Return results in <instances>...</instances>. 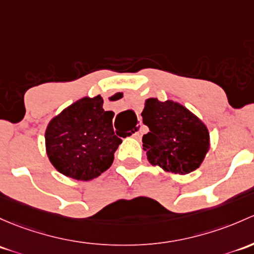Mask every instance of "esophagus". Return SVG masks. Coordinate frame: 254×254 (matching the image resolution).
Returning <instances> with one entry per match:
<instances>
[{
	"mask_svg": "<svg viewBox=\"0 0 254 254\" xmlns=\"http://www.w3.org/2000/svg\"><path fill=\"white\" fill-rule=\"evenodd\" d=\"M141 129H142V124H137L136 125V127H135V132L134 134H132V136H134V137H140V135H141Z\"/></svg>",
	"mask_w": 254,
	"mask_h": 254,
	"instance_id": "obj_1",
	"label": "esophagus"
}]
</instances>
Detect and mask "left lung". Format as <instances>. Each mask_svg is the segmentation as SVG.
Masks as SVG:
<instances>
[{"instance_id":"1","label":"left lung","mask_w":254,"mask_h":254,"mask_svg":"<svg viewBox=\"0 0 254 254\" xmlns=\"http://www.w3.org/2000/svg\"><path fill=\"white\" fill-rule=\"evenodd\" d=\"M141 116L149 127L142 142L152 165L181 175L201 165L209 148V134L188 108L173 101L148 98Z\"/></svg>"}]
</instances>
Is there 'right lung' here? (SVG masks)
<instances>
[{"label":"right lung","instance_id":"obj_1","mask_svg":"<svg viewBox=\"0 0 254 254\" xmlns=\"http://www.w3.org/2000/svg\"><path fill=\"white\" fill-rule=\"evenodd\" d=\"M114 113L100 95L76 101L50 122L45 134L53 167L63 175L89 181L112 165L122 138L114 134Z\"/></svg>","mask_w":254,"mask_h":254}]
</instances>
